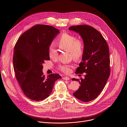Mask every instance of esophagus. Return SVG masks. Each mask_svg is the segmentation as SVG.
Returning a JSON list of instances; mask_svg holds the SVG:
<instances>
[{"mask_svg": "<svg viewBox=\"0 0 127 127\" xmlns=\"http://www.w3.org/2000/svg\"><path fill=\"white\" fill-rule=\"evenodd\" d=\"M63 79H64V80H69V79H69L68 77H63Z\"/></svg>", "mask_w": 127, "mask_h": 127, "instance_id": "esophagus-1", "label": "esophagus"}]
</instances>
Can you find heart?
<instances>
[{"instance_id": "obj_1", "label": "heart", "mask_w": 127, "mask_h": 127, "mask_svg": "<svg viewBox=\"0 0 127 127\" xmlns=\"http://www.w3.org/2000/svg\"><path fill=\"white\" fill-rule=\"evenodd\" d=\"M60 48L69 52L74 60L80 59L84 52V44L82 40L71 34L63 33L59 37L57 41ZM48 56L52 60L57 59L58 53L55 46L51 44L48 48ZM72 66L68 64H61L58 66V69L64 73H68L71 71Z\"/></svg>"}]
</instances>
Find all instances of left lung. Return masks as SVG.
<instances>
[{
	"label": "left lung",
	"instance_id": "obj_1",
	"mask_svg": "<svg viewBox=\"0 0 127 127\" xmlns=\"http://www.w3.org/2000/svg\"><path fill=\"white\" fill-rule=\"evenodd\" d=\"M72 30L80 35L84 42L82 61L75 73L85 72V79H72L80 86L73 95L81 101L89 102L97 97L106 84L110 72L109 48L101 34L88 25L71 26Z\"/></svg>",
	"mask_w": 127,
	"mask_h": 127
}]
</instances>
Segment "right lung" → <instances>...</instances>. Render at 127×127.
Instances as JSON below:
<instances>
[{
    "label": "right lung",
    "instance_id": "add662e5",
    "mask_svg": "<svg viewBox=\"0 0 127 127\" xmlns=\"http://www.w3.org/2000/svg\"><path fill=\"white\" fill-rule=\"evenodd\" d=\"M60 30L53 27L36 25L21 35L15 44L13 63L16 79L25 95L31 100L40 101L52 91L58 74L46 77L43 64L50 60L48 48Z\"/></svg>",
    "mask_w": 127,
    "mask_h": 127
}]
</instances>
